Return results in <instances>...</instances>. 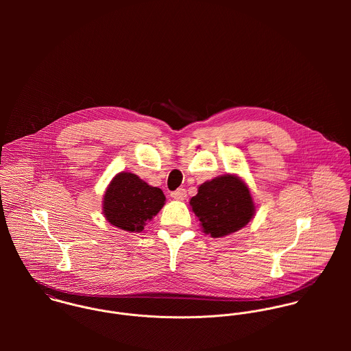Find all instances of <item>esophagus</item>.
<instances>
[{"instance_id":"obj_1","label":"esophagus","mask_w":351,"mask_h":351,"mask_svg":"<svg viewBox=\"0 0 351 351\" xmlns=\"http://www.w3.org/2000/svg\"><path fill=\"white\" fill-rule=\"evenodd\" d=\"M173 199H177V200H184L186 197V191L184 188H178L177 191L171 192L170 195Z\"/></svg>"}]
</instances>
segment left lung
<instances>
[{
  "instance_id": "1",
  "label": "left lung",
  "mask_w": 351,
  "mask_h": 351,
  "mask_svg": "<svg viewBox=\"0 0 351 351\" xmlns=\"http://www.w3.org/2000/svg\"><path fill=\"white\" fill-rule=\"evenodd\" d=\"M192 210L205 234L221 238L245 227L254 215V202L246 184L227 174L206 181L191 199Z\"/></svg>"
}]
</instances>
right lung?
<instances>
[{"instance_id":"right-lung-1","label":"right lung","mask_w":351,"mask_h":351,"mask_svg":"<svg viewBox=\"0 0 351 351\" xmlns=\"http://www.w3.org/2000/svg\"><path fill=\"white\" fill-rule=\"evenodd\" d=\"M165 195L132 173H119L104 196L106 220L128 232H139L165 205Z\"/></svg>"}]
</instances>
